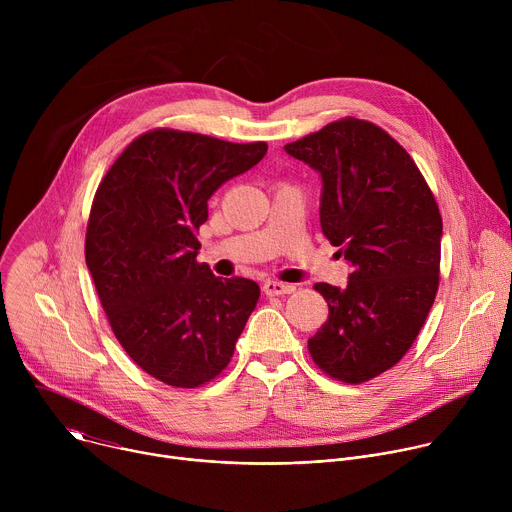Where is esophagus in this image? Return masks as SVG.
<instances>
[{"mask_svg": "<svg viewBox=\"0 0 512 512\" xmlns=\"http://www.w3.org/2000/svg\"><path fill=\"white\" fill-rule=\"evenodd\" d=\"M263 291H265V296H285V294H291V291H296V287L289 285V283L267 279L263 283Z\"/></svg>", "mask_w": 512, "mask_h": 512, "instance_id": "34e87169", "label": "esophagus"}]
</instances>
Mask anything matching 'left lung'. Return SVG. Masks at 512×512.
<instances>
[{
  "label": "left lung",
  "mask_w": 512,
  "mask_h": 512,
  "mask_svg": "<svg viewBox=\"0 0 512 512\" xmlns=\"http://www.w3.org/2000/svg\"><path fill=\"white\" fill-rule=\"evenodd\" d=\"M285 152L320 172L322 233L352 265L344 289L314 285L328 320L308 350L328 377L367 383L405 356L433 306L440 208L411 156L371 121L328 123Z\"/></svg>",
  "instance_id": "obj_1"
}]
</instances>
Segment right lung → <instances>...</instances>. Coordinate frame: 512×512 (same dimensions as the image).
<instances>
[{
    "label": "right lung",
    "instance_id": "right-lung-1",
    "mask_svg": "<svg viewBox=\"0 0 512 512\" xmlns=\"http://www.w3.org/2000/svg\"><path fill=\"white\" fill-rule=\"evenodd\" d=\"M265 154V141L154 129L127 145L97 188L85 259L101 306L131 360L170 387L221 375L257 306L255 281L221 279L196 261V233L208 198Z\"/></svg>",
    "mask_w": 512,
    "mask_h": 512
}]
</instances>
